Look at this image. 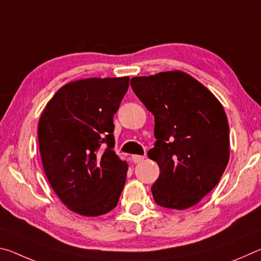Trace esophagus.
I'll return each mask as SVG.
<instances>
[{
  "label": "esophagus",
  "instance_id": "34e87169",
  "mask_svg": "<svg viewBox=\"0 0 261 261\" xmlns=\"http://www.w3.org/2000/svg\"><path fill=\"white\" fill-rule=\"evenodd\" d=\"M144 159H145V155H137V154H135V155H131V160L135 163H139L141 161H144Z\"/></svg>",
  "mask_w": 261,
  "mask_h": 261
}]
</instances>
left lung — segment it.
Masks as SVG:
<instances>
[{"label": "left lung", "mask_w": 261, "mask_h": 261, "mask_svg": "<svg viewBox=\"0 0 261 261\" xmlns=\"http://www.w3.org/2000/svg\"><path fill=\"white\" fill-rule=\"evenodd\" d=\"M135 94L154 115L156 141L148 158L160 167L152 187L159 206L185 210L219 183L229 161V125L212 92L182 71L131 78Z\"/></svg>", "instance_id": "1"}]
</instances>
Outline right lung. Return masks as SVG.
Returning a JSON list of instances; mask_svg holds the SVG:
<instances>
[{"label": "right lung", "instance_id": "add662e5", "mask_svg": "<svg viewBox=\"0 0 261 261\" xmlns=\"http://www.w3.org/2000/svg\"><path fill=\"white\" fill-rule=\"evenodd\" d=\"M129 77L87 78L61 87L39 121L38 139L48 182L69 210L99 216L116 207L127 165L113 148L114 115Z\"/></svg>", "mask_w": 261, "mask_h": 261}]
</instances>
